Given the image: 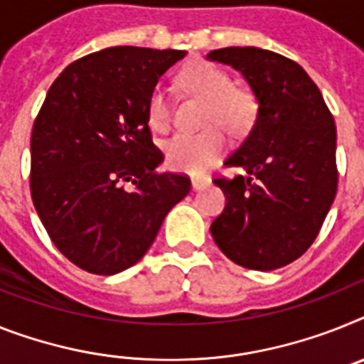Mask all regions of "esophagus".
I'll return each mask as SVG.
<instances>
[{
	"label": "esophagus",
	"instance_id": "esophagus-1",
	"mask_svg": "<svg viewBox=\"0 0 364 364\" xmlns=\"http://www.w3.org/2000/svg\"><path fill=\"white\" fill-rule=\"evenodd\" d=\"M209 185V179L207 177H192V188L194 191H201Z\"/></svg>",
	"mask_w": 364,
	"mask_h": 364
}]
</instances>
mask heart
Listing matches in <instances>:
<instances>
[{"instance_id":"obj_1","label":"heart","mask_w":364,"mask_h":364,"mask_svg":"<svg viewBox=\"0 0 364 364\" xmlns=\"http://www.w3.org/2000/svg\"><path fill=\"white\" fill-rule=\"evenodd\" d=\"M179 81L188 92L207 102L203 124H218L231 135H242L257 116V100L246 88L233 87L228 72L210 63H192L179 73ZM148 124L164 133L172 122V105L166 92L155 88L146 107ZM225 140L216 127H207L196 135H176L166 142L168 164L181 172L198 173L215 163L224 151Z\"/></svg>"}]
</instances>
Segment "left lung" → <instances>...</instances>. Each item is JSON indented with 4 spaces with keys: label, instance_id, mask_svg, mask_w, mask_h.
I'll list each match as a JSON object with an SVG mask.
<instances>
[{
    "label": "left lung",
    "instance_id": "obj_1",
    "mask_svg": "<svg viewBox=\"0 0 364 364\" xmlns=\"http://www.w3.org/2000/svg\"><path fill=\"white\" fill-rule=\"evenodd\" d=\"M207 59L242 73L257 100L255 124L215 179L225 194L210 235L225 257L276 270L304 255L337 194V129L318 87L300 64L261 48H222Z\"/></svg>",
    "mask_w": 364,
    "mask_h": 364
}]
</instances>
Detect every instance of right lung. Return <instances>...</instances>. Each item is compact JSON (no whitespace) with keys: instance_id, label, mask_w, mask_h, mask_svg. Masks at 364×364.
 <instances>
[{"instance_id":"1","label":"right lung","mask_w":364,"mask_h":364,"mask_svg":"<svg viewBox=\"0 0 364 364\" xmlns=\"http://www.w3.org/2000/svg\"><path fill=\"white\" fill-rule=\"evenodd\" d=\"M187 51L116 46L63 70L31 135V198L50 239L100 276L133 267L191 179L157 172L146 107Z\"/></svg>"}]
</instances>
